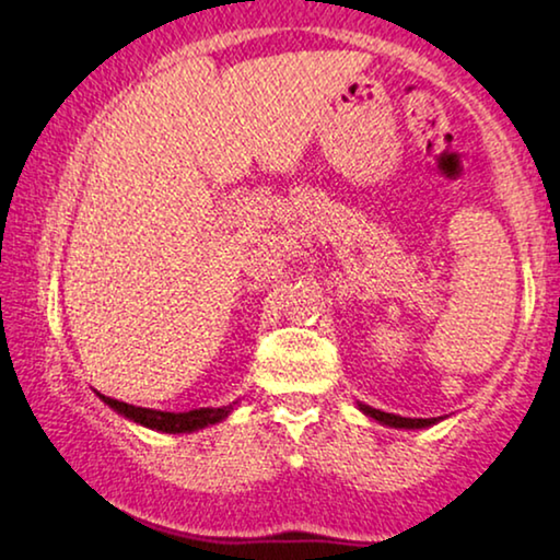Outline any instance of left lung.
<instances>
[{
	"label": "left lung",
	"mask_w": 560,
	"mask_h": 560,
	"mask_svg": "<svg viewBox=\"0 0 560 560\" xmlns=\"http://www.w3.org/2000/svg\"><path fill=\"white\" fill-rule=\"evenodd\" d=\"M357 409H360L362 415L370 417V420L381 422V425L386 428H396V430H422V428H433L438 422L443 420V417H428V420H422V417H401V415H390V412H381V409H373L368 407V404L357 401Z\"/></svg>",
	"instance_id": "1"
}]
</instances>
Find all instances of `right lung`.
<instances>
[{"label": "right lung", "mask_w": 560, "mask_h": 560, "mask_svg": "<svg viewBox=\"0 0 560 560\" xmlns=\"http://www.w3.org/2000/svg\"><path fill=\"white\" fill-rule=\"evenodd\" d=\"M98 399L112 407L114 412L122 415L125 420L135 422V425H143L148 430H161V433H195V430H203L208 425H215V422L226 420L232 415L234 404H226V407H200L190 409V412H161V409H145L135 407V404H125L119 399H112V396L98 394Z\"/></svg>", "instance_id": "1"}]
</instances>
